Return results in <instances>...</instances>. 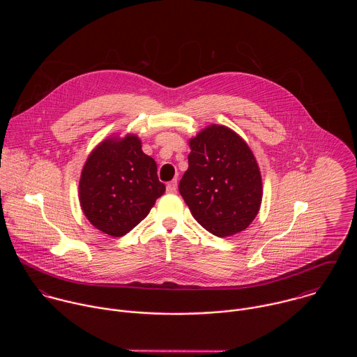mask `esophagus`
Returning <instances> with one entry per match:
<instances>
[{
	"label": "esophagus",
	"instance_id": "1",
	"mask_svg": "<svg viewBox=\"0 0 357 357\" xmlns=\"http://www.w3.org/2000/svg\"><path fill=\"white\" fill-rule=\"evenodd\" d=\"M166 191L170 192V194H174L177 191V180H172L170 183H167Z\"/></svg>",
	"mask_w": 357,
	"mask_h": 357
}]
</instances>
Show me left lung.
Here are the masks:
<instances>
[{
    "label": "left lung",
    "mask_w": 357,
    "mask_h": 357,
    "mask_svg": "<svg viewBox=\"0 0 357 357\" xmlns=\"http://www.w3.org/2000/svg\"><path fill=\"white\" fill-rule=\"evenodd\" d=\"M190 147L178 191L194 218L218 238L246 229L262 199L261 173L249 146L234 130L210 125Z\"/></svg>",
    "instance_id": "left-lung-1"
}]
</instances>
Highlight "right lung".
Here are the masks:
<instances>
[{"instance_id": "obj_1", "label": "right lung", "mask_w": 357, "mask_h": 357, "mask_svg": "<svg viewBox=\"0 0 357 357\" xmlns=\"http://www.w3.org/2000/svg\"><path fill=\"white\" fill-rule=\"evenodd\" d=\"M165 184L137 136L102 142L89 155L79 180V204L92 225L119 238L147 217Z\"/></svg>"}]
</instances>
